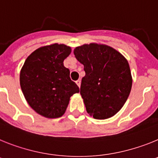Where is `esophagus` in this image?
<instances>
[{"label":"esophagus","mask_w":158,"mask_h":158,"mask_svg":"<svg viewBox=\"0 0 158 158\" xmlns=\"http://www.w3.org/2000/svg\"><path fill=\"white\" fill-rule=\"evenodd\" d=\"M75 83H76V84L78 85V87H80V85H81V81L80 80H77L76 82H75Z\"/></svg>","instance_id":"obj_1"}]
</instances>
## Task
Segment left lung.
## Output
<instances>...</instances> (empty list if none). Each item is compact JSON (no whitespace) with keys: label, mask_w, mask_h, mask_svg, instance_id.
Listing matches in <instances>:
<instances>
[{"label":"left lung","mask_w":158,"mask_h":158,"mask_svg":"<svg viewBox=\"0 0 158 158\" xmlns=\"http://www.w3.org/2000/svg\"><path fill=\"white\" fill-rule=\"evenodd\" d=\"M84 66L80 94L87 113L96 119L112 117L122 109L132 87L128 61L111 47L83 44L74 50Z\"/></svg>","instance_id":"8db88e82"}]
</instances>
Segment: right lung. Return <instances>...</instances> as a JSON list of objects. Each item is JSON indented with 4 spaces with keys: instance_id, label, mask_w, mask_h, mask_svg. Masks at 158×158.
<instances>
[{
    "instance_id": "1",
    "label": "right lung",
    "mask_w": 158,
    "mask_h": 158,
    "mask_svg": "<svg viewBox=\"0 0 158 158\" xmlns=\"http://www.w3.org/2000/svg\"><path fill=\"white\" fill-rule=\"evenodd\" d=\"M71 49L64 44L41 47L26 59L20 74L22 92L36 113L48 118L61 117L71 96L79 92L64 60Z\"/></svg>"
}]
</instances>
